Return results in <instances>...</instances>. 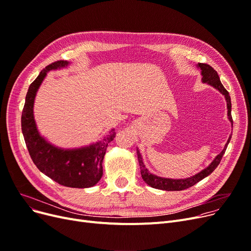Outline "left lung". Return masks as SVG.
I'll list each match as a JSON object with an SVG mask.
<instances>
[{
  "label": "left lung",
  "instance_id": "obj_1",
  "mask_svg": "<svg viewBox=\"0 0 251 251\" xmlns=\"http://www.w3.org/2000/svg\"><path fill=\"white\" fill-rule=\"evenodd\" d=\"M198 67L201 69V74L203 75L202 81L204 83H208L209 85L213 86L214 88H216L221 93H223L226 97V106H227V117L228 120H230L231 123H233V119H232V114H231V110H232V103H231V97L228 92L226 91V89L223 86L219 75H217V72L210 67L209 64L206 63H198ZM230 136L227 139V143L226 144L224 150L222 151V152H220V155H217L215 157V159L211 162V164L205 168L204 170H202L201 172H199L196 176L189 177V178H184V179H170V178H163V177H159L154 176L149 172V170L146 168L144 162H143V158H141V155L138 150L137 151V159L139 162V166H140V173L141 176H143V179L145 180V182H147L150 187L155 188L158 190H164V191H182L189 189L191 187H193L194 184H196L197 182H199L200 180H202L203 178H205L206 176H208L209 174H211L213 172V170L219 166V164L221 163V160L225 154V151L226 150V147L230 143L231 140Z\"/></svg>",
  "mask_w": 251,
  "mask_h": 251
}]
</instances>
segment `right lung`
I'll return each instance as SVG.
<instances>
[{
	"mask_svg": "<svg viewBox=\"0 0 251 251\" xmlns=\"http://www.w3.org/2000/svg\"><path fill=\"white\" fill-rule=\"evenodd\" d=\"M68 64L65 60L50 63L29 85L21 115V129L30 158L41 172L64 187L90 188L102 176V160L107 145L114 139L116 132L112 130L102 140L89 147L61 150L47 143L39 134L32 112L36 93L47 72Z\"/></svg>",
	"mask_w": 251,
	"mask_h": 251,
	"instance_id": "obj_1",
	"label": "right lung"
}]
</instances>
